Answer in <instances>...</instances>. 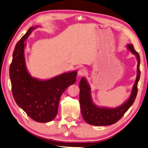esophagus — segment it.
I'll return each instance as SVG.
<instances>
[{
    "label": "esophagus",
    "instance_id": "esophagus-1",
    "mask_svg": "<svg viewBox=\"0 0 148 148\" xmlns=\"http://www.w3.org/2000/svg\"><path fill=\"white\" fill-rule=\"evenodd\" d=\"M77 74H78L79 76H83L85 74V70L84 69H80L78 72H77Z\"/></svg>",
    "mask_w": 148,
    "mask_h": 148
}]
</instances>
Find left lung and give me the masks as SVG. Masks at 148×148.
Listing matches in <instances>:
<instances>
[{
	"label": "left lung",
	"mask_w": 148,
	"mask_h": 148,
	"mask_svg": "<svg viewBox=\"0 0 148 148\" xmlns=\"http://www.w3.org/2000/svg\"><path fill=\"white\" fill-rule=\"evenodd\" d=\"M127 49L136 56L138 61L137 75L131 95L127 101L115 108L101 107L93 103L91 97L90 87L85 77H82L79 82V103L83 119L88 124L96 126H105L114 124L117 122L125 112L130 109L135 100L137 95V85L140 76V56L134 49L132 44H127Z\"/></svg>",
	"instance_id": "left-lung-1"
}]
</instances>
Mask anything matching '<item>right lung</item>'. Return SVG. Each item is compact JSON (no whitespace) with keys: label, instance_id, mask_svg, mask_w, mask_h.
<instances>
[{"label":"right lung","instance_id":"add662e5","mask_svg":"<svg viewBox=\"0 0 148 148\" xmlns=\"http://www.w3.org/2000/svg\"><path fill=\"white\" fill-rule=\"evenodd\" d=\"M30 27L16 45L10 66L13 96L28 116L37 122L52 121L58 111L61 96L67 87L76 82L77 71L67 72L52 78L41 80L27 71L25 58V41L33 29Z\"/></svg>","mask_w":148,"mask_h":148}]
</instances>
